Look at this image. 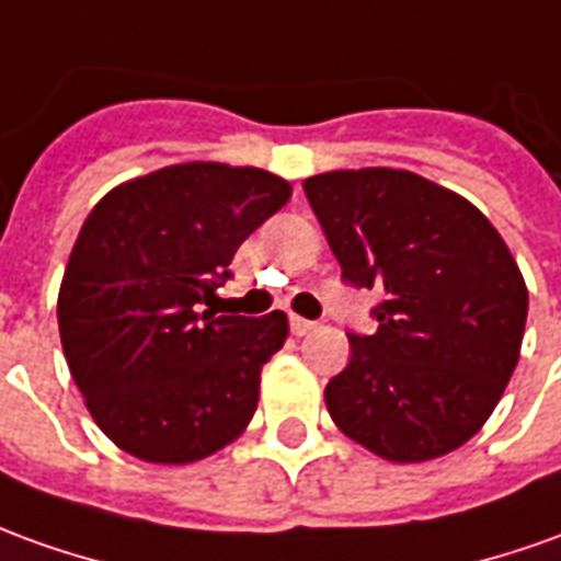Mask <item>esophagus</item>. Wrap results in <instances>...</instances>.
Here are the masks:
<instances>
[{
  "mask_svg": "<svg viewBox=\"0 0 561 561\" xmlns=\"http://www.w3.org/2000/svg\"><path fill=\"white\" fill-rule=\"evenodd\" d=\"M314 327H318L314 320H305V318H299V314H293V318H289V330L296 332V335H308V332L314 330Z\"/></svg>",
  "mask_w": 561,
  "mask_h": 561,
  "instance_id": "obj_1",
  "label": "esophagus"
}]
</instances>
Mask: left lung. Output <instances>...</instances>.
Returning <instances> with one entry per match:
<instances>
[{
    "mask_svg": "<svg viewBox=\"0 0 561 561\" xmlns=\"http://www.w3.org/2000/svg\"><path fill=\"white\" fill-rule=\"evenodd\" d=\"M302 188L342 277L385 296L378 330L347 335L351 360L323 391L335 427L397 465L465 446L523 347L528 289L504 238L409 170H330Z\"/></svg>",
    "mask_w": 561,
    "mask_h": 561,
    "instance_id": "left-lung-1",
    "label": "left lung"
}]
</instances>
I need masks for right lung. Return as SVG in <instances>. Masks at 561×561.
I'll return each instance as SVG.
<instances>
[{
	"label": "right lung",
	"mask_w": 561,
	"mask_h": 561,
	"mask_svg": "<svg viewBox=\"0 0 561 561\" xmlns=\"http://www.w3.org/2000/svg\"><path fill=\"white\" fill-rule=\"evenodd\" d=\"M289 195L268 170L188 161L96 201L69 253L57 323L84 405L118 449L192 465L243 434L287 314L216 318L201 305Z\"/></svg>",
	"instance_id": "1"
}]
</instances>
